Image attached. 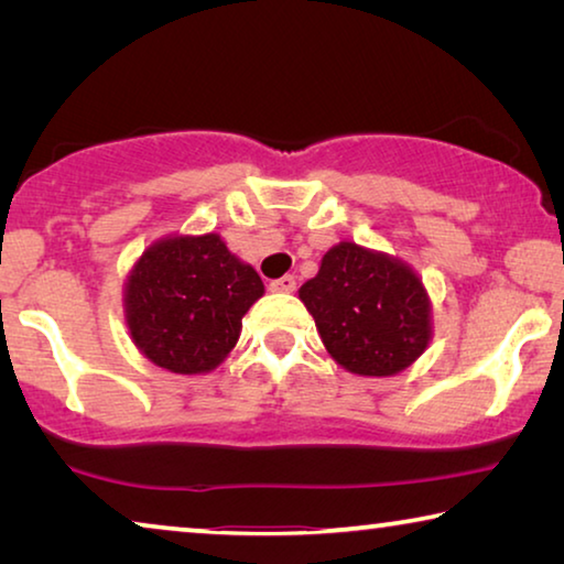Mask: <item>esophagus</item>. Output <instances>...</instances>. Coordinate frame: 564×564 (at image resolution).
Here are the masks:
<instances>
[{
	"instance_id": "obj_1",
	"label": "esophagus",
	"mask_w": 564,
	"mask_h": 564,
	"mask_svg": "<svg viewBox=\"0 0 564 564\" xmlns=\"http://www.w3.org/2000/svg\"><path fill=\"white\" fill-rule=\"evenodd\" d=\"M269 289H271L273 293H293V291H295V275L285 273L283 279H275V281H271Z\"/></svg>"
}]
</instances>
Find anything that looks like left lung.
<instances>
[{"label":"left lung","mask_w":564,"mask_h":564,"mask_svg":"<svg viewBox=\"0 0 564 564\" xmlns=\"http://www.w3.org/2000/svg\"><path fill=\"white\" fill-rule=\"evenodd\" d=\"M299 299L330 358L356 376L386 378L423 356L433 338L431 299L408 263L340 241Z\"/></svg>","instance_id":"1"}]
</instances>
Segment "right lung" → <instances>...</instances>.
I'll use <instances>...</instances> for the list:
<instances>
[{
  "label": "right lung",
  "mask_w": 564,
  "mask_h": 564,
  "mask_svg": "<svg viewBox=\"0 0 564 564\" xmlns=\"http://www.w3.org/2000/svg\"><path fill=\"white\" fill-rule=\"evenodd\" d=\"M263 295L261 275L218 234L151 243L123 283L129 336L154 366L212 373L241 336V318Z\"/></svg>",
  "instance_id": "add662e5"
}]
</instances>
